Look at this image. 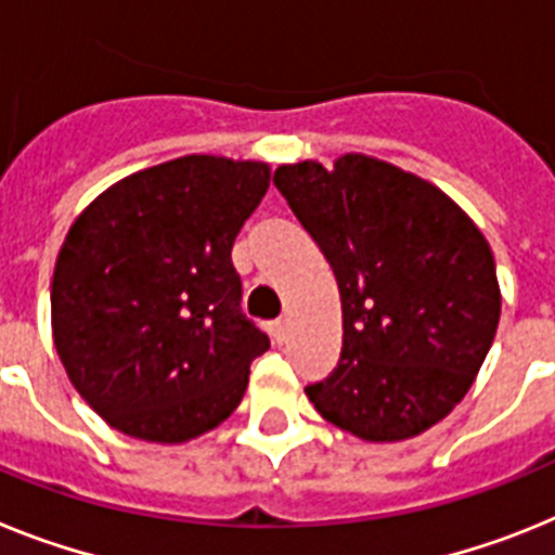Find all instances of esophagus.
Here are the masks:
<instances>
[{"label":"esophagus","mask_w":555,"mask_h":555,"mask_svg":"<svg viewBox=\"0 0 555 555\" xmlns=\"http://www.w3.org/2000/svg\"><path fill=\"white\" fill-rule=\"evenodd\" d=\"M287 332H291V321H287V318H276V321L271 324V335L273 340H279V344L287 337Z\"/></svg>","instance_id":"34e87169"}]
</instances>
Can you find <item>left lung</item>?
Returning a JSON list of instances; mask_svg holds the SVG:
<instances>
[{
    "instance_id": "8db88e82",
    "label": "left lung",
    "mask_w": 555,
    "mask_h": 555,
    "mask_svg": "<svg viewBox=\"0 0 555 555\" xmlns=\"http://www.w3.org/2000/svg\"><path fill=\"white\" fill-rule=\"evenodd\" d=\"M273 184L330 262L344 310L335 371L305 391L363 441L430 430L475 383L500 321L494 257L455 201L379 158L282 164Z\"/></svg>"
}]
</instances>
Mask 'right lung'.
Wrapping results in <instances>:
<instances>
[{
	"label": "right lung",
	"instance_id": "right-lung-1",
	"mask_svg": "<svg viewBox=\"0 0 555 555\" xmlns=\"http://www.w3.org/2000/svg\"><path fill=\"white\" fill-rule=\"evenodd\" d=\"M268 184L262 162L172 158L108 186L72 223L52 337L114 430L181 444L234 413L271 340L240 310L231 245Z\"/></svg>",
	"mask_w": 555,
	"mask_h": 555
}]
</instances>
